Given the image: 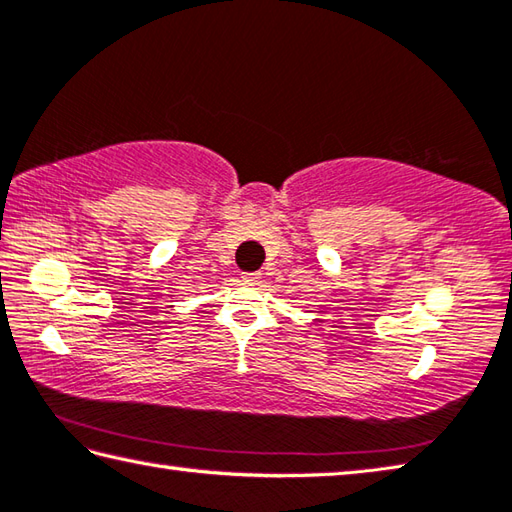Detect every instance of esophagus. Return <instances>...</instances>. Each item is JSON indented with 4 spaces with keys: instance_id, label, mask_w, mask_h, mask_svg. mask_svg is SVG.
I'll return each mask as SVG.
<instances>
[{
    "instance_id": "1",
    "label": "esophagus",
    "mask_w": 512,
    "mask_h": 512,
    "mask_svg": "<svg viewBox=\"0 0 512 512\" xmlns=\"http://www.w3.org/2000/svg\"><path fill=\"white\" fill-rule=\"evenodd\" d=\"M242 279H244L246 284H257L259 279H262V273H259V270H257V273H244Z\"/></svg>"
}]
</instances>
